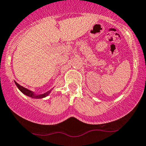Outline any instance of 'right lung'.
Returning a JSON list of instances; mask_svg holds the SVG:
<instances>
[{
	"label": "right lung",
	"mask_w": 146,
	"mask_h": 146,
	"mask_svg": "<svg viewBox=\"0 0 146 146\" xmlns=\"http://www.w3.org/2000/svg\"><path fill=\"white\" fill-rule=\"evenodd\" d=\"M15 85H16V86L18 87V88L19 89V90H20V92H22V93L25 94V95L27 96L32 98H45V97L47 96H48L49 94L50 93V92H51V90H50L45 94H34L33 92H32V91L29 90L27 88H25L24 87H22V86H21V85H19L18 83H17L15 81Z\"/></svg>",
	"instance_id": "add662e5"
}]
</instances>
